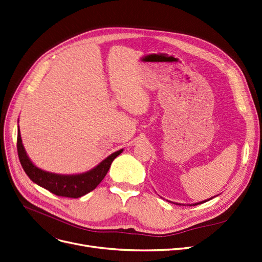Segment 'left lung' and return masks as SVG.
<instances>
[{
    "label": "left lung",
    "mask_w": 262,
    "mask_h": 262,
    "mask_svg": "<svg viewBox=\"0 0 262 262\" xmlns=\"http://www.w3.org/2000/svg\"><path fill=\"white\" fill-rule=\"evenodd\" d=\"M209 200H210V199H209ZM206 201H207V200H206ZM206 201H202V202H199V203H195V204H194V206H197V204H200V203H203V202H206ZM190 206H191V204H190Z\"/></svg>",
    "instance_id": "8db88e82"
}]
</instances>
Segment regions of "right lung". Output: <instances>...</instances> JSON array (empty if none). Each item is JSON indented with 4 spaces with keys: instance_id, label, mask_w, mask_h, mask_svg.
Returning <instances> with one entry per match:
<instances>
[{
    "instance_id": "1",
    "label": "right lung",
    "mask_w": 262,
    "mask_h": 262,
    "mask_svg": "<svg viewBox=\"0 0 262 262\" xmlns=\"http://www.w3.org/2000/svg\"><path fill=\"white\" fill-rule=\"evenodd\" d=\"M17 150L22 168L34 183L46 188L56 196L67 198H79L93 190L107 174L113 159L123 152V150H120L112 153L98 166L85 173L63 176L43 171V170L33 165L25 151L24 145H22L19 130L17 137Z\"/></svg>"
}]
</instances>
